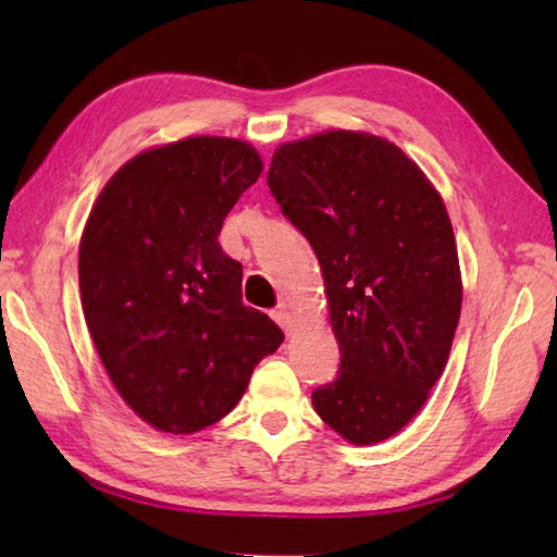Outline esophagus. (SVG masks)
Wrapping results in <instances>:
<instances>
[{
	"mask_svg": "<svg viewBox=\"0 0 557 557\" xmlns=\"http://www.w3.org/2000/svg\"><path fill=\"white\" fill-rule=\"evenodd\" d=\"M270 315H272V321H275V323H277L282 330H285L287 335H292L294 323H297V321H294V313H292V309H289V306H287L285 301H282V304L277 306V309L272 311Z\"/></svg>",
	"mask_w": 557,
	"mask_h": 557,
	"instance_id": "1",
	"label": "esophagus"
}]
</instances>
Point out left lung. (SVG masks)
<instances>
[{
    "label": "left lung",
    "instance_id": "1",
    "mask_svg": "<svg viewBox=\"0 0 557 557\" xmlns=\"http://www.w3.org/2000/svg\"><path fill=\"white\" fill-rule=\"evenodd\" d=\"M268 186L318 256L342 354L313 407L349 443H381L429 399L459 323L443 198L395 144L342 128L280 146Z\"/></svg>",
    "mask_w": 557,
    "mask_h": 557
}]
</instances>
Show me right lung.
<instances>
[{"label": "right lung", "instance_id": "obj_1", "mask_svg": "<svg viewBox=\"0 0 557 557\" xmlns=\"http://www.w3.org/2000/svg\"><path fill=\"white\" fill-rule=\"evenodd\" d=\"M260 172L244 140L184 138L128 160L90 210L83 315L114 387L158 431L196 433L227 417L285 339L242 304V263L218 244Z\"/></svg>", "mask_w": 557, "mask_h": 557}]
</instances>
